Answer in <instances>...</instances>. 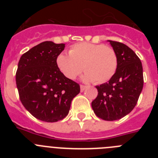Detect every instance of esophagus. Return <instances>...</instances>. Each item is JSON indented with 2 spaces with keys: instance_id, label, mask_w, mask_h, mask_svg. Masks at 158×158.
<instances>
[{
  "instance_id": "obj_1",
  "label": "esophagus",
  "mask_w": 158,
  "mask_h": 158,
  "mask_svg": "<svg viewBox=\"0 0 158 158\" xmlns=\"http://www.w3.org/2000/svg\"><path fill=\"white\" fill-rule=\"evenodd\" d=\"M80 87H81V92H83L84 90H85V89L86 88H87V86L84 85H81Z\"/></svg>"
}]
</instances>
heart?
Here are the masks:
<instances>
[{
    "label": "heart",
    "instance_id": "heart-1",
    "mask_svg": "<svg viewBox=\"0 0 158 158\" xmlns=\"http://www.w3.org/2000/svg\"><path fill=\"white\" fill-rule=\"evenodd\" d=\"M57 66L69 79H74L84 68V79L96 83L109 81L118 68V56L112 47L104 44L77 43L70 47L69 55L61 53L56 58Z\"/></svg>",
    "mask_w": 158,
    "mask_h": 158
}]
</instances>
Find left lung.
<instances>
[{"instance_id": "8db88e82", "label": "left lung", "mask_w": 158, "mask_h": 158, "mask_svg": "<svg viewBox=\"0 0 158 158\" xmlns=\"http://www.w3.org/2000/svg\"><path fill=\"white\" fill-rule=\"evenodd\" d=\"M118 56L115 75L98 90L92 107L96 116L107 121L122 118L137 104L143 88V71L140 59L130 47L122 43L108 40Z\"/></svg>"}]
</instances>
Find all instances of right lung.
<instances>
[{
	"label": "right lung",
	"instance_id": "right-lung-1",
	"mask_svg": "<svg viewBox=\"0 0 158 158\" xmlns=\"http://www.w3.org/2000/svg\"><path fill=\"white\" fill-rule=\"evenodd\" d=\"M64 48V43L43 42L24 53L18 63L19 100L35 118L44 122L63 119L80 93L79 84L64 76L57 66L56 58Z\"/></svg>",
	"mask_w": 158,
	"mask_h": 158
}]
</instances>
